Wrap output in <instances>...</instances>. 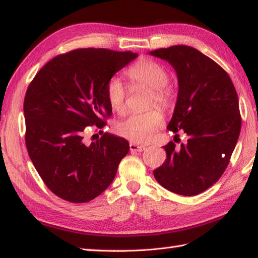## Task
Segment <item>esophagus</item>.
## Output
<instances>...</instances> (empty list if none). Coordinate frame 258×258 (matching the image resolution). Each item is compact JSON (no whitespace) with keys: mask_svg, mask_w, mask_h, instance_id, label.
Instances as JSON below:
<instances>
[{"mask_svg":"<svg viewBox=\"0 0 258 258\" xmlns=\"http://www.w3.org/2000/svg\"><path fill=\"white\" fill-rule=\"evenodd\" d=\"M130 150L132 152H142L145 150L144 145H139L136 143H130Z\"/></svg>","mask_w":258,"mask_h":258,"instance_id":"34e87169","label":"esophagus"}]
</instances>
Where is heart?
<instances>
[{
	"mask_svg": "<svg viewBox=\"0 0 258 258\" xmlns=\"http://www.w3.org/2000/svg\"><path fill=\"white\" fill-rule=\"evenodd\" d=\"M127 79L133 83H139L150 89L147 106H158L167 111L173 106L176 93L169 85L168 73L165 68L152 59H141L126 71ZM106 98L109 106L117 114L126 112V91L122 82L117 78L108 80L105 86ZM164 124V115L160 109L151 108L140 114L131 115L123 122H119L115 130L118 135L135 143H147L154 139L157 131Z\"/></svg>",
	"mask_w": 258,
	"mask_h": 258,
	"instance_id": "heart-1",
	"label": "heart"
}]
</instances>
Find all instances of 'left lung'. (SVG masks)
<instances>
[{
  "label": "left lung",
  "instance_id": "8db88e82",
  "mask_svg": "<svg viewBox=\"0 0 258 258\" xmlns=\"http://www.w3.org/2000/svg\"><path fill=\"white\" fill-rule=\"evenodd\" d=\"M150 54L176 71L179 89L167 130L175 138L178 131L187 135L178 149L173 141L164 146L166 160L153 174L169 191L197 195L221 178L236 146L242 126L236 90L226 71L196 48L175 45Z\"/></svg>",
  "mask_w": 258,
  "mask_h": 258
}]
</instances>
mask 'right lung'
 Returning <instances> with one entry per match:
<instances>
[{
	"instance_id": "obj_1",
	"label": "right lung",
	"mask_w": 258,
	"mask_h": 258,
	"mask_svg": "<svg viewBox=\"0 0 258 258\" xmlns=\"http://www.w3.org/2000/svg\"><path fill=\"white\" fill-rule=\"evenodd\" d=\"M136 56L132 51L78 48L52 58L27 87V153L47 188L59 199L90 202L113 182L130 145L125 139L103 134L112 114L105 86ZM92 128L102 135L87 144L85 135Z\"/></svg>"
}]
</instances>
